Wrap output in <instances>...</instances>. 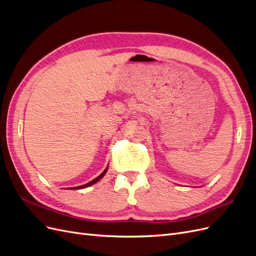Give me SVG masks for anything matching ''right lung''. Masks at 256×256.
<instances>
[{"label":"right lung","mask_w":256,"mask_h":256,"mask_svg":"<svg viewBox=\"0 0 256 256\" xmlns=\"http://www.w3.org/2000/svg\"><path fill=\"white\" fill-rule=\"evenodd\" d=\"M106 171H107V168L101 173L100 176H98V178H96L94 180H92V182H89V183H87V184H85V185H82V186H78V187H73V188H71V189H82V188H85V187H89V186H92V185H94V184H96L98 180H100L104 176H105V173H106Z\"/></svg>","instance_id":"1"}]
</instances>
